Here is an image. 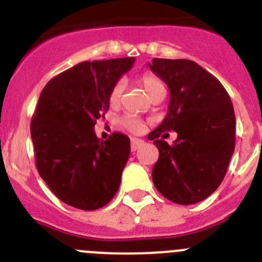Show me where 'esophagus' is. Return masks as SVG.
<instances>
[{
  "mask_svg": "<svg viewBox=\"0 0 262 262\" xmlns=\"http://www.w3.org/2000/svg\"><path fill=\"white\" fill-rule=\"evenodd\" d=\"M144 144V140L138 138H133L131 139V151H136L139 147H142Z\"/></svg>",
  "mask_w": 262,
  "mask_h": 262,
  "instance_id": "1",
  "label": "esophagus"
}]
</instances>
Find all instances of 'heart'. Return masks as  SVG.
Instances as JSON below:
<instances>
[{
    "label": "heart",
    "mask_w": 262,
    "mask_h": 262,
    "mask_svg": "<svg viewBox=\"0 0 262 262\" xmlns=\"http://www.w3.org/2000/svg\"><path fill=\"white\" fill-rule=\"evenodd\" d=\"M139 84L142 85V88L144 89V92L147 93V96L149 98L155 97L159 93H165V88H164V84L161 82L159 77H156L152 73H145L142 77L139 78ZM123 84L122 82H117L114 86L111 88L110 93H108V102H110L111 106H117L118 103L120 102L122 99V94H123ZM122 126L126 129L131 131V133L139 134L142 133L143 128H144V124L143 122L138 119V118L134 117H126L122 119Z\"/></svg>",
    "instance_id": "heart-1"
}]
</instances>
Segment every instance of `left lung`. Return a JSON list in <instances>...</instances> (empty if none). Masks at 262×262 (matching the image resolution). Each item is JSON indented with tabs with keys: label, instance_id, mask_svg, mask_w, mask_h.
I'll return each instance as SVG.
<instances>
[{
	"label": "left lung",
	"instance_id": "obj_1",
	"mask_svg": "<svg viewBox=\"0 0 262 262\" xmlns=\"http://www.w3.org/2000/svg\"><path fill=\"white\" fill-rule=\"evenodd\" d=\"M148 67L170 92L168 114L148 135L159 149L154 184L178 205L201 202L222 184L235 149L231 98L214 76L191 60L154 59ZM172 129L178 139L169 146L162 139Z\"/></svg>",
	"mask_w": 262,
	"mask_h": 262
}]
</instances>
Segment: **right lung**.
<instances>
[{
	"label": "right lung",
	"mask_w": 262,
	"mask_h": 262,
	"mask_svg": "<svg viewBox=\"0 0 262 262\" xmlns=\"http://www.w3.org/2000/svg\"><path fill=\"white\" fill-rule=\"evenodd\" d=\"M135 57L84 61L48 81L31 119L36 169L52 193L80 210L107 205L119 189L129 138L99 140L97 119L108 110V93Z\"/></svg>",
	"instance_id": "right-lung-1"
}]
</instances>
